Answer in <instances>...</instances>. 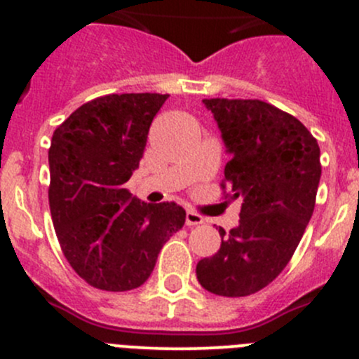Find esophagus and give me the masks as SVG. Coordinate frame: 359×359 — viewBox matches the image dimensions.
<instances>
[{
  "instance_id": "34e87169",
  "label": "esophagus",
  "mask_w": 359,
  "mask_h": 359,
  "mask_svg": "<svg viewBox=\"0 0 359 359\" xmlns=\"http://www.w3.org/2000/svg\"><path fill=\"white\" fill-rule=\"evenodd\" d=\"M205 222V219L200 215V213L196 212H191V210H187L186 213V226H200V224Z\"/></svg>"
}]
</instances>
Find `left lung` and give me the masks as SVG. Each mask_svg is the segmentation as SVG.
Returning <instances> with one entry per match:
<instances>
[{"label": "left lung", "instance_id": "left-lung-1", "mask_svg": "<svg viewBox=\"0 0 359 359\" xmlns=\"http://www.w3.org/2000/svg\"><path fill=\"white\" fill-rule=\"evenodd\" d=\"M231 153L220 184L241 198L240 224L215 255L201 259L205 290L247 297L276 280L290 262L313 215L321 177L320 146L288 112L257 99H205Z\"/></svg>", "mask_w": 359, "mask_h": 359}]
</instances>
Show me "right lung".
Returning a JSON list of instances; mask_svg holds the SVG:
<instances>
[{
	"label": "right lung",
	"instance_id": "add662e5",
	"mask_svg": "<svg viewBox=\"0 0 359 359\" xmlns=\"http://www.w3.org/2000/svg\"><path fill=\"white\" fill-rule=\"evenodd\" d=\"M168 95L111 93L83 104L53 132L50 212L64 257L93 288L126 292L147 281L159 250L182 229L177 203H144L128 182Z\"/></svg>",
	"mask_w": 359,
	"mask_h": 359
}]
</instances>
